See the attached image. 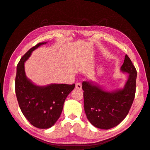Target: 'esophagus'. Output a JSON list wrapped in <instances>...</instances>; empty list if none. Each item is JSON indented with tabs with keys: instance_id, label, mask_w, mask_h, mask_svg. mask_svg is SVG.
Masks as SVG:
<instances>
[{
	"instance_id": "obj_1",
	"label": "esophagus",
	"mask_w": 150,
	"mask_h": 150,
	"mask_svg": "<svg viewBox=\"0 0 150 150\" xmlns=\"http://www.w3.org/2000/svg\"><path fill=\"white\" fill-rule=\"evenodd\" d=\"M75 88L77 89H82V85L79 82H78L76 83V85H75Z\"/></svg>"
}]
</instances>
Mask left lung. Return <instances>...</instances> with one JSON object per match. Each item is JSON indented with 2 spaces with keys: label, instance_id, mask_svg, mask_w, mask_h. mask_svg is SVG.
Wrapping results in <instances>:
<instances>
[{
  "label": "left lung",
  "instance_id": "left-lung-1",
  "mask_svg": "<svg viewBox=\"0 0 150 150\" xmlns=\"http://www.w3.org/2000/svg\"><path fill=\"white\" fill-rule=\"evenodd\" d=\"M127 74L125 85L120 89L107 91L92 81H84V108L87 118L97 128H113L127 115L133 103L135 89L137 70L127 54L120 68Z\"/></svg>",
  "mask_w": 150,
  "mask_h": 150
}]
</instances>
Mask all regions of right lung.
Segmentation results:
<instances>
[{
  "label": "right lung",
  "instance_id": "right-lung-1",
  "mask_svg": "<svg viewBox=\"0 0 150 150\" xmlns=\"http://www.w3.org/2000/svg\"><path fill=\"white\" fill-rule=\"evenodd\" d=\"M47 43H38L21 57L17 66L15 79L19 108L31 125L39 129H48L54 125L61 116L65 100L75 86V84L56 83L39 86L26 76L25 62L35 50Z\"/></svg>",
  "mask_w": 150,
  "mask_h": 150
}]
</instances>
